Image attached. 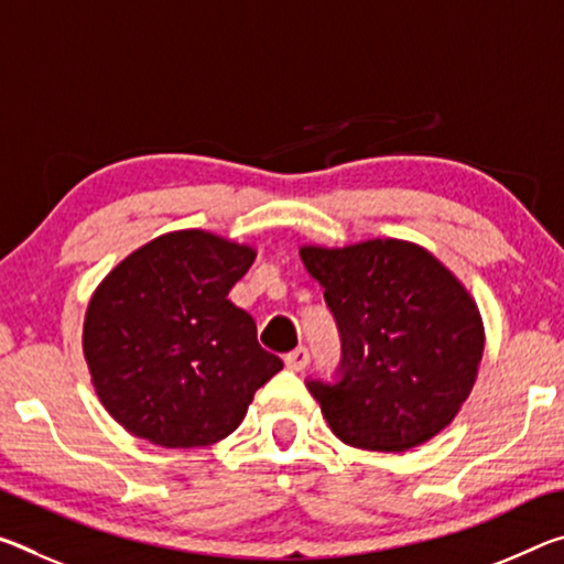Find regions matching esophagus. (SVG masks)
Returning <instances> with one entry per match:
<instances>
[{
  "label": "esophagus",
  "instance_id": "34e87169",
  "mask_svg": "<svg viewBox=\"0 0 564 564\" xmlns=\"http://www.w3.org/2000/svg\"><path fill=\"white\" fill-rule=\"evenodd\" d=\"M283 361H285V366H289L291 371H303L308 366V361H311V354H308L306 346H299V348H293V351L285 354Z\"/></svg>",
  "mask_w": 564,
  "mask_h": 564
}]
</instances>
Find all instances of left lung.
Returning a JSON list of instances; mask_svg holds the SVG:
<instances>
[{
	"label": "left lung",
	"mask_w": 564,
	"mask_h": 564,
	"mask_svg": "<svg viewBox=\"0 0 564 564\" xmlns=\"http://www.w3.org/2000/svg\"><path fill=\"white\" fill-rule=\"evenodd\" d=\"M301 258L341 338L330 379H306L334 434L371 452H406L440 434L485 351L464 285L424 248L394 238L301 248Z\"/></svg>",
	"instance_id": "left-lung-1"
}]
</instances>
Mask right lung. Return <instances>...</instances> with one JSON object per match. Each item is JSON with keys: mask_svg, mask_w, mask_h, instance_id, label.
I'll return each mask as SVG.
<instances>
[{"mask_svg": "<svg viewBox=\"0 0 564 564\" xmlns=\"http://www.w3.org/2000/svg\"><path fill=\"white\" fill-rule=\"evenodd\" d=\"M256 253L205 230L167 234L107 275L85 318L97 397L130 434L205 446L236 432L263 383L283 369L256 321L228 293Z\"/></svg>", "mask_w": 564, "mask_h": 564, "instance_id": "1", "label": "right lung"}]
</instances>
